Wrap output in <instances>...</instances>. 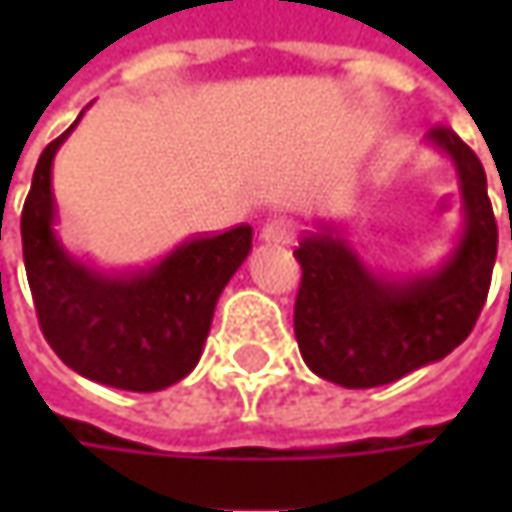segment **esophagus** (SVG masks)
Here are the masks:
<instances>
[{
    "instance_id": "esophagus-1",
    "label": "esophagus",
    "mask_w": 512,
    "mask_h": 512,
    "mask_svg": "<svg viewBox=\"0 0 512 512\" xmlns=\"http://www.w3.org/2000/svg\"><path fill=\"white\" fill-rule=\"evenodd\" d=\"M259 239L265 245H287L293 239V222L285 219V216H273V219H267L265 225H262Z\"/></svg>"
}]
</instances>
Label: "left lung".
Segmentation results:
<instances>
[{
    "mask_svg": "<svg viewBox=\"0 0 512 512\" xmlns=\"http://www.w3.org/2000/svg\"><path fill=\"white\" fill-rule=\"evenodd\" d=\"M424 142L450 159L462 196V230L439 265L416 273L370 267L333 219H319L293 250L302 265L296 342L327 382L364 390L442 362L482 313L499 245L487 176L450 128H433Z\"/></svg>",
    "mask_w": 512,
    "mask_h": 512,
    "instance_id": "1",
    "label": "left lung"
}]
</instances>
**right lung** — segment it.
<instances>
[{
  "label": "right lung",
  "instance_id": "right-lung-1",
  "mask_svg": "<svg viewBox=\"0 0 512 512\" xmlns=\"http://www.w3.org/2000/svg\"><path fill=\"white\" fill-rule=\"evenodd\" d=\"M79 119L42 150L22 210L39 325L56 356L90 382L133 393L165 390L202 359L216 302L253 247V227L187 239L145 270L113 273L82 262L56 233L53 199V159Z\"/></svg>",
  "mask_w": 512,
  "mask_h": 512
}]
</instances>
